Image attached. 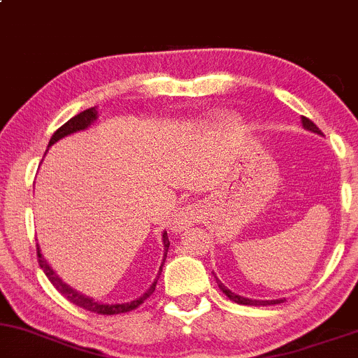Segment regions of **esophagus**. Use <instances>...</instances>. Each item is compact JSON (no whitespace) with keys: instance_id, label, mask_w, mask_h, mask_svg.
<instances>
[{"instance_id":"34e87169","label":"esophagus","mask_w":358,"mask_h":358,"mask_svg":"<svg viewBox=\"0 0 358 358\" xmlns=\"http://www.w3.org/2000/svg\"><path fill=\"white\" fill-rule=\"evenodd\" d=\"M199 218H201V211L196 208L194 205L184 206V208L178 211V215H176L174 230H176V232H180V230H184L186 227H189V225L196 224V222H199Z\"/></svg>"}]
</instances>
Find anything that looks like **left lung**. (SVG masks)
I'll list each match as a JSON object with an SVG mask.
<instances>
[{
    "label": "left lung",
    "instance_id": "1",
    "mask_svg": "<svg viewBox=\"0 0 358 358\" xmlns=\"http://www.w3.org/2000/svg\"><path fill=\"white\" fill-rule=\"evenodd\" d=\"M302 124H303V128L309 129V131L321 134V129H319L317 126L314 124V122L310 121L309 117H303L302 116ZM215 278H217V276H215ZM217 283H218V287H220V290L224 292V294L230 299V301L237 302V303H242V306H275V303H282L283 302V299H276V301H252V299L241 297V295H237V294H234V292H230L229 288H227L224 283H222L218 278H217Z\"/></svg>",
    "mask_w": 358,
    "mask_h": 358
}]
</instances>
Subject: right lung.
<instances>
[{
	"label": "right lung",
	"mask_w": 358,
	"mask_h": 358,
	"mask_svg": "<svg viewBox=\"0 0 358 358\" xmlns=\"http://www.w3.org/2000/svg\"><path fill=\"white\" fill-rule=\"evenodd\" d=\"M97 119V110H95V107H90V109L83 110V113L76 114L75 117H71L70 121L64 122L63 126H61L59 129H56V133L52 134L51 140H49V147L51 145H55L57 140H61V138L68 136V134L71 133H76V131H82V129H87L88 126L92 124V122ZM162 241H164V263H165V257H167V251H169V245H171V242H169V237H167V232L162 234ZM37 259H39V266L44 270L45 276L49 278V282L55 285V288L57 292H59L63 297H66L68 301L75 303V306L78 307H83L85 310H90V313H97V314H103V316H110V314H121V313H129V310L136 309V307H140L141 303H143L150 295L155 292V285H157V280H159L160 276V271H162V266H160V271H159V276L155 278V282L150 285V288L147 292H145L143 295H141L140 299H136V301H131V302H126V303H102V302H97L94 301V299L87 297V295L80 294V292L73 290L70 285H66V283L63 282V280L59 278V276L56 275L55 271H52V268L49 266L48 263H45V259L42 257L41 255V249L39 245H37Z\"/></svg>",
	"instance_id": "1"
}]
</instances>
